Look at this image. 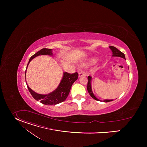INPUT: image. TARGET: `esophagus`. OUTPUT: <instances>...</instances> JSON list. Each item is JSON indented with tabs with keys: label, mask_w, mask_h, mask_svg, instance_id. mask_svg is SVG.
Listing matches in <instances>:
<instances>
[{
	"label": "esophagus",
	"mask_w": 147,
	"mask_h": 147,
	"mask_svg": "<svg viewBox=\"0 0 147 147\" xmlns=\"http://www.w3.org/2000/svg\"><path fill=\"white\" fill-rule=\"evenodd\" d=\"M86 76V74L83 71H80L78 73V76L79 77H82V76Z\"/></svg>",
	"instance_id": "obj_1"
}]
</instances>
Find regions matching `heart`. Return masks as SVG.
<instances>
[{
	"mask_svg": "<svg viewBox=\"0 0 147 147\" xmlns=\"http://www.w3.org/2000/svg\"><path fill=\"white\" fill-rule=\"evenodd\" d=\"M97 60H98V59L96 58H92L89 60L88 64H90V65L95 64V63L97 61Z\"/></svg>",
	"mask_w": 147,
	"mask_h": 147,
	"instance_id": "heart-1",
	"label": "heart"
}]
</instances>
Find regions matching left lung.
Segmentation results:
<instances>
[{
	"instance_id": "left-lung-1",
	"label": "left lung",
	"mask_w": 147,
	"mask_h": 147,
	"mask_svg": "<svg viewBox=\"0 0 147 147\" xmlns=\"http://www.w3.org/2000/svg\"><path fill=\"white\" fill-rule=\"evenodd\" d=\"M109 48L111 49V51H112V54H113L112 56L120 57H122V58H123V59H124L125 60V56H124V54L123 53H122L121 51H120L119 50H118L116 48H115L114 47L111 46V47H109ZM91 80H92V77L91 76H88V84H87V90H88V93L90 94V95H91V96L92 98H94V99H95L96 100L101 101L99 99H97L96 98V96L94 95L93 92H92V88H91ZM112 100H113V99H105V100H103V102H110V101H112Z\"/></svg>"
}]
</instances>
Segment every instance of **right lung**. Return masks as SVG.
<instances>
[{
    "label": "right lung",
    "instance_id": "1",
    "mask_svg": "<svg viewBox=\"0 0 147 147\" xmlns=\"http://www.w3.org/2000/svg\"><path fill=\"white\" fill-rule=\"evenodd\" d=\"M52 50L51 49L43 48L34 55H32L28 61L26 70V75L27 67L29 65V63L31 61L32 59L34 57L39 56V55H53ZM78 77V74L76 72L73 74L68 73L65 72L63 73V76L57 88L53 91V92L47 94V95H42L39 94L32 91L27 85L28 89L31 93L32 97L36 99V100H39L44 105H56L62 102H63L66 100L67 97L68 96L71 87L73 85V84L77 80Z\"/></svg>",
    "mask_w": 147,
    "mask_h": 147
}]
</instances>
